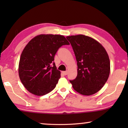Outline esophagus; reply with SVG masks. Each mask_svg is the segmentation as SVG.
Here are the masks:
<instances>
[{
  "label": "esophagus",
  "mask_w": 128,
  "mask_h": 128,
  "mask_svg": "<svg viewBox=\"0 0 128 128\" xmlns=\"http://www.w3.org/2000/svg\"><path fill=\"white\" fill-rule=\"evenodd\" d=\"M62 73L63 75L66 76L67 74V73H68V72H67V71H62Z\"/></svg>",
  "instance_id": "esophagus-1"
}]
</instances>
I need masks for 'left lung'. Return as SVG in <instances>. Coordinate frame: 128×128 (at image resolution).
Here are the masks:
<instances>
[{"instance_id":"1","label":"left lung","mask_w":128,"mask_h":128,"mask_svg":"<svg viewBox=\"0 0 128 128\" xmlns=\"http://www.w3.org/2000/svg\"><path fill=\"white\" fill-rule=\"evenodd\" d=\"M77 62V76L70 80L73 88L84 95L94 94L104 85L110 72L108 54L100 43L84 35L66 36Z\"/></svg>"}]
</instances>
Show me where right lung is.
<instances>
[{
    "label": "right lung",
    "instance_id": "1",
    "mask_svg": "<svg viewBox=\"0 0 128 128\" xmlns=\"http://www.w3.org/2000/svg\"><path fill=\"white\" fill-rule=\"evenodd\" d=\"M69 43L63 36L40 34L29 41L21 55L18 74L30 92L43 95L56 87L60 78L54 56L62 45Z\"/></svg>",
    "mask_w": 128,
    "mask_h": 128
}]
</instances>
